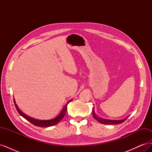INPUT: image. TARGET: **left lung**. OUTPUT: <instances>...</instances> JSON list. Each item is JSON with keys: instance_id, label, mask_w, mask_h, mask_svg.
<instances>
[{"instance_id": "obj_1", "label": "left lung", "mask_w": 152, "mask_h": 152, "mask_svg": "<svg viewBox=\"0 0 152 152\" xmlns=\"http://www.w3.org/2000/svg\"><path fill=\"white\" fill-rule=\"evenodd\" d=\"M93 116L98 122H99L101 124H121L123 122L125 121L126 119L128 118V117H127L126 118L122 119V120H107V119H104V118L99 117L95 113L94 109L93 110Z\"/></svg>"}]
</instances>
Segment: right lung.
I'll list each match as a JSON object with an SVG mask.
<instances>
[{"label":"right lung","instance_id":"add662e5","mask_svg":"<svg viewBox=\"0 0 152 152\" xmlns=\"http://www.w3.org/2000/svg\"><path fill=\"white\" fill-rule=\"evenodd\" d=\"M72 99L70 100L69 102L67 103V104L64 107V108L62 109L61 112H60V113L59 114V115L54 118L53 119H50V120H48V121H43V120H38V119H35L32 117H30L29 116H27L26 115H25V113H23L21 110L19 109V108L18 107V106L16 103V102L15 99H14V103H15V107L17 110L18 112L19 113V114L21 116H22L23 118H25V119H26L27 121H29L30 123H31L32 124H34V126H39V127H50V126H53L54 125H56L58 123H59L60 122L63 118L64 117V116L65 115V113L66 112L67 110V105L68 104L70 103Z\"/></svg>","mask_w":152,"mask_h":152}]
</instances>
